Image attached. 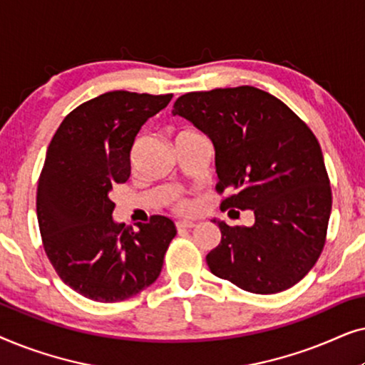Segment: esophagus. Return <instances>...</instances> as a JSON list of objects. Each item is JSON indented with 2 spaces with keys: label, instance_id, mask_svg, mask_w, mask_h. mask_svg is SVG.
<instances>
[{
  "label": "esophagus",
  "instance_id": "esophagus-1",
  "mask_svg": "<svg viewBox=\"0 0 365 365\" xmlns=\"http://www.w3.org/2000/svg\"><path fill=\"white\" fill-rule=\"evenodd\" d=\"M197 224L194 222V221H178L176 222V227H178V231H187V229H192V227H196Z\"/></svg>",
  "mask_w": 365,
  "mask_h": 365
}]
</instances>
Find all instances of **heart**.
I'll list each match as a JSON object with an SVG mask.
<instances>
[{
  "instance_id": "obj_1",
  "label": "heart",
  "mask_w": 365,
  "mask_h": 365,
  "mask_svg": "<svg viewBox=\"0 0 365 365\" xmlns=\"http://www.w3.org/2000/svg\"><path fill=\"white\" fill-rule=\"evenodd\" d=\"M191 202L187 201V199H178V202H176V209L178 211H181V212H187V211H191Z\"/></svg>"
}]
</instances>
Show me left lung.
Instances as JSON below:
<instances>
[{
    "label": "left lung",
    "instance_id": "8db88e82",
    "mask_svg": "<svg viewBox=\"0 0 365 365\" xmlns=\"http://www.w3.org/2000/svg\"><path fill=\"white\" fill-rule=\"evenodd\" d=\"M173 116L211 139L221 209H251V227L221 229L206 256L214 276L254 294H276L314 267L326 242L332 192L319 141L281 99L252 86L182 94Z\"/></svg>",
    "mask_w": 365,
    "mask_h": 365
}]
</instances>
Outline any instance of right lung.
<instances>
[{"mask_svg": "<svg viewBox=\"0 0 365 365\" xmlns=\"http://www.w3.org/2000/svg\"><path fill=\"white\" fill-rule=\"evenodd\" d=\"M171 98L104 93L73 109L49 143L36 194L43 246L61 281L91 301L119 302L151 286L176 236L166 216L136 231L116 222L109 197L131 174L139 129Z\"/></svg>", "mask_w": 365, "mask_h": 365, "instance_id": "1", "label": "right lung"}]
</instances>
